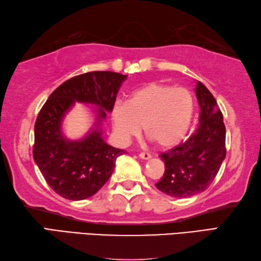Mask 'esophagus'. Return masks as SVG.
I'll return each instance as SVG.
<instances>
[{
  "instance_id": "esophagus-1",
  "label": "esophagus",
  "mask_w": 261,
  "mask_h": 261,
  "mask_svg": "<svg viewBox=\"0 0 261 261\" xmlns=\"http://www.w3.org/2000/svg\"><path fill=\"white\" fill-rule=\"evenodd\" d=\"M139 157L142 158V160H150L151 158V155L148 154V152H140L139 154Z\"/></svg>"
}]
</instances>
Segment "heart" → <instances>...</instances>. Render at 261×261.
I'll list each match as a JSON object with an SVG mask.
<instances>
[{"instance_id": "b5f03b06", "label": "heart", "mask_w": 261, "mask_h": 261, "mask_svg": "<svg viewBox=\"0 0 261 261\" xmlns=\"http://www.w3.org/2000/svg\"><path fill=\"white\" fill-rule=\"evenodd\" d=\"M195 98L187 88L151 83L134 91L126 103L116 101L112 109L114 132L121 142L145 134L162 148L177 145L190 127Z\"/></svg>"}]
</instances>
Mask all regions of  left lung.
Returning <instances> with one entry per match:
<instances>
[{
    "mask_svg": "<svg viewBox=\"0 0 261 261\" xmlns=\"http://www.w3.org/2000/svg\"><path fill=\"white\" fill-rule=\"evenodd\" d=\"M195 90L200 106L198 129L186 142L160 155L165 172L156 187L173 198L205 191L226 156V130L216 99L200 81H197Z\"/></svg>",
    "mask_w": 261,
    "mask_h": 261,
    "instance_id": "obj_1",
    "label": "left lung"
}]
</instances>
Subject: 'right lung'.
Here are the masks:
<instances>
[{
    "mask_svg": "<svg viewBox=\"0 0 261 261\" xmlns=\"http://www.w3.org/2000/svg\"><path fill=\"white\" fill-rule=\"evenodd\" d=\"M125 74L93 71L75 75L59 86L40 110L35 123L34 161L53 190L69 200L94 196L114 171L116 158L125 150L107 145L101 122L112 112ZM75 101L97 106L95 127L80 141L62 132L65 114Z\"/></svg>",
    "mask_w": 261,
    "mask_h": 261,
    "instance_id": "1",
    "label": "right lung"
}]
</instances>
